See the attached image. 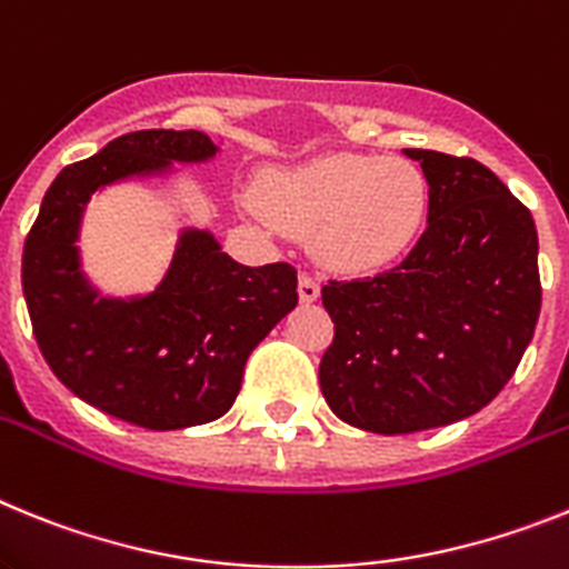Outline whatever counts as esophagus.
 <instances>
[{"label":"esophagus","instance_id":"obj_1","mask_svg":"<svg viewBox=\"0 0 569 569\" xmlns=\"http://www.w3.org/2000/svg\"><path fill=\"white\" fill-rule=\"evenodd\" d=\"M298 291H300V300H303V303H315V300L320 298V283L312 278V274H300Z\"/></svg>","mask_w":569,"mask_h":569}]
</instances>
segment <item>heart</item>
<instances>
[{
    "instance_id": "obj_1",
    "label": "heart",
    "mask_w": 569,
    "mask_h": 569,
    "mask_svg": "<svg viewBox=\"0 0 569 569\" xmlns=\"http://www.w3.org/2000/svg\"><path fill=\"white\" fill-rule=\"evenodd\" d=\"M257 194L260 214L291 234H309L320 263L343 274L401 260L429 211L427 177L401 157H315L266 174Z\"/></svg>"
}]
</instances>
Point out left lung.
I'll return each mask as SVG.
<instances>
[{
    "mask_svg": "<svg viewBox=\"0 0 569 569\" xmlns=\"http://www.w3.org/2000/svg\"><path fill=\"white\" fill-rule=\"evenodd\" d=\"M429 186L427 231L378 278L323 286L335 340L320 389L340 421L378 435L447 427L503 389L541 312L527 206L469 157L403 148Z\"/></svg>",
    "mask_w": 569,
    "mask_h": 569,
    "instance_id": "left-lung-1",
    "label": "left lung"
}]
</instances>
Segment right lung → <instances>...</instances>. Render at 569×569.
<instances>
[{
	"mask_svg": "<svg viewBox=\"0 0 569 569\" xmlns=\"http://www.w3.org/2000/svg\"><path fill=\"white\" fill-rule=\"evenodd\" d=\"M217 151L202 131L117 137L59 171L24 240V303L48 367L86 403L157 432L229 412L251 349L298 306V271L237 263L209 229L186 226L157 289L113 298L82 271L79 229L93 191Z\"/></svg>",
	"mask_w": 569,
	"mask_h": 569,
	"instance_id": "add662e5",
	"label": "right lung"
}]
</instances>
